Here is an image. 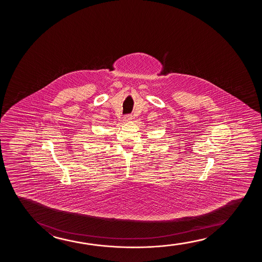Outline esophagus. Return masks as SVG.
Returning a JSON list of instances; mask_svg holds the SVG:
<instances>
[{"mask_svg": "<svg viewBox=\"0 0 262 262\" xmlns=\"http://www.w3.org/2000/svg\"><path fill=\"white\" fill-rule=\"evenodd\" d=\"M132 120H133V115H126L124 116V121H126V122H129V121H132Z\"/></svg>", "mask_w": 262, "mask_h": 262, "instance_id": "1", "label": "esophagus"}]
</instances>
